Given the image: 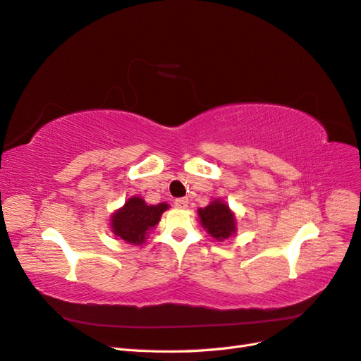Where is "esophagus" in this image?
<instances>
[{
  "label": "esophagus",
  "mask_w": 361,
  "mask_h": 361,
  "mask_svg": "<svg viewBox=\"0 0 361 361\" xmlns=\"http://www.w3.org/2000/svg\"><path fill=\"white\" fill-rule=\"evenodd\" d=\"M174 204H176V207H179V209H185V207H188V199L187 197L176 199L174 200Z\"/></svg>",
  "instance_id": "1"
}]
</instances>
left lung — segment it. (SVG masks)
Returning a JSON list of instances; mask_svg holds the SVG:
<instances>
[{"label": "left lung", "instance_id": "left-lung-1", "mask_svg": "<svg viewBox=\"0 0 361 361\" xmlns=\"http://www.w3.org/2000/svg\"><path fill=\"white\" fill-rule=\"evenodd\" d=\"M197 215L204 231L216 241H226L236 233V215L223 199H214L204 207H199Z\"/></svg>", "mask_w": 361, "mask_h": 361}]
</instances>
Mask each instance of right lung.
<instances>
[{"label": "right lung", "instance_id": "obj_1", "mask_svg": "<svg viewBox=\"0 0 361 361\" xmlns=\"http://www.w3.org/2000/svg\"><path fill=\"white\" fill-rule=\"evenodd\" d=\"M169 207L166 202L147 204L140 195H130L122 207L110 215V231L116 239H123L130 245H141Z\"/></svg>", "mask_w": 361, "mask_h": 361}]
</instances>
